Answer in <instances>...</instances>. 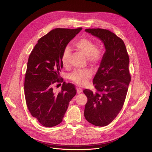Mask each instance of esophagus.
I'll use <instances>...</instances> for the list:
<instances>
[{"instance_id":"1","label":"esophagus","mask_w":152,"mask_h":152,"mask_svg":"<svg viewBox=\"0 0 152 152\" xmlns=\"http://www.w3.org/2000/svg\"><path fill=\"white\" fill-rule=\"evenodd\" d=\"M76 90H77V94H80V93L82 92V90L80 88H77Z\"/></svg>"}]
</instances>
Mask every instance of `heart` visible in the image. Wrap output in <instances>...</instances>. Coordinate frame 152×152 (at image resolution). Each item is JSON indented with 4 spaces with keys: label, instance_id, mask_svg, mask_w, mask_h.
Instances as JSON below:
<instances>
[{
    "label": "heart",
    "instance_id": "obj_1",
    "mask_svg": "<svg viewBox=\"0 0 152 152\" xmlns=\"http://www.w3.org/2000/svg\"><path fill=\"white\" fill-rule=\"evenodd\" d=\"M74 47L80 53L87 56L86 59L90 63H97L102 58V49L100 46L94 45V41L89 38H81L74 42ZM71 55L70 49L66 48L64 49L61 56V62L64 67L69 65ZM92 72L90 69L75 70L72 73L69 77L73 82L79 86H83L87 83L89 78L92 76Z\"/></svg>",
    "mask_w": 152,
    "mask_h": 152
}]
</instances>
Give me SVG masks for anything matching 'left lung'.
Listing matches in <instances>:
<instances>
[{"mask_svg": "<svg viewBox=\"0 0 152 152\" xmlns=\"http://www.w3.org/2000/svg\"><path fill=\"white\" fill-rule=\"evenodd\" d=\"M85 31L101 39L106 49L93 79L96 91L83 90L88 99L84 110L85 119L102 127L114 120L124 104L131 79L129 57L124 42L114 33L100 28Z\"/></svg>", "mask_w": 152, "mask_h": 152, "instance_id": "left-lung-1", "label": "left lung"}]
</instances>
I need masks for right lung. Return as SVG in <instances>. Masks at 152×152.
<instances>
[{"instance_id": "right-lung-1", "label": "right lung", "mask_w": 152, "mask_h": 152, "mask_svg": "<svg viewBox=\"0 0 152 152\" xmlns=\"http://www.w3.org/2000/svg\"><path fill=\"white\" fill-rule=\"evenodd\" d=\"M56 28L38 39L28 61L25 96L32 117L45 127H53L62 121L70 101L76 94L73 84L63 82L61 91L53 90L55 83L63 82L59 72L61 56L68 43L82 30Z\"/></svg>"}]
</instances>
